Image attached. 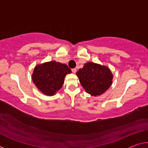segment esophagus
Returning a JSON list of instances; mask_svg holds the SVG:
<instances>
[{
    "instance_id": "esophagus-1",
    "label": "esophagus",
    "mask_w": 148,
    "mask_h": 148,
    "mask_svg": "<svg viewBox=\"0 0 148 148\" xmlns=\"http://www.w3.org/2000/svg\"><path fill=\"white\" fill-rule=\"evenodd\" d=\"M72 72H73L74 74H75V73H76V69H72Z\"/></svg>"
}]
</instances>
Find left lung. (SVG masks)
I'll use <instances>...</instances> for the list:
<instances>
[{
    "label": "left lung",
    "instance_id": "8db88e82",
    "mask_svg": "<svg viewBox=\"0 0 148 148\" xmlns=\"http://www.w3.org/2000/svg\"><path fill=\"white\" fill-rule=\"evenodd\" d=\"M76 75L87 93L95 97L104 93L111 86L113 79L109 68L91 62L85 64Z\"/></svg>",
    "mask_w": 148,
    "mask_h": 148
}]
</instances>
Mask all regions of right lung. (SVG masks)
I'll return each instance as SVG.
<instances>
[{
    "label": "right lung",
    "mask_w": 148,
    "mask_h": 148,
    "mask_svg": "<svg viewBox=\"0 0 148 148\" xmlns=\"http://www.w3.org/2000/svg\"><path fill=\"white\" fill-rule=\"evenodd\" d=\"M71 72L66 64L51 61L36 65L32 79L42 93L52 96L62 87L65 76Z\"/></svg>",
    "instance_id": "add662e5"
}]
</instances>
